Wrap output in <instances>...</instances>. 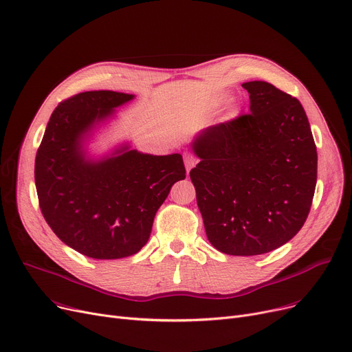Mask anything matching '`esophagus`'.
Returning a JSON list of instances; mask_svg holds the SVG:
<instances>
[{"mask_svg": "<svg viewBox=\"0 0 352 352\" xmlns=\"http://www.w3.org/2000/svg\"><path fill=\"white\" fill-rule=\"evenodd\" d=\"M184 162H186V168H187V174H190V171H191V168L195 165V158L192 157V155H190V154H186L184 155Z\"/></svg>", "mask_w": 352, "mask_h": 352, "instance_id": "1", "label": "esophagus"}]
</instances>
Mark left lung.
I'll return each mask as SVG.
<instances>
[{"label": "left lung", "instance_id": "obj_1", "mask_svg": "<svg viewBox=\"0 0 352 352\" xmlns=\"http://www.w3.org/2000/svg\"><path fill=\"white\" fill-rule=\"evenodd\" d=\"M250 112L206 129L190 171L208 241L256 256L283 246L311 211L318 154L300 102L263 80L241 85Z\"/></svg>", "mask_w": 352, "mask_h": 352}]
</instances>
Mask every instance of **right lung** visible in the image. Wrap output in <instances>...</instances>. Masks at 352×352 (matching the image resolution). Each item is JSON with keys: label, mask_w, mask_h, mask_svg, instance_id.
<instances>
[{"label": "right lung", "mask_w": 352, "mask_h": 352, "mask_svg": "<svg viewBox=\"0 0 352 352\" xmlns=\"http://www.w3.org/2000/svg\"><path fill=\"white\" fill-rule=\"evenodd\" d=\"M132 98L91 90L60 102L36 155L44 220L69 248L100 261L138 253L171 187L186 178L179 154L157 157L124 148L99 162L85 160L83 133Z\"/></svg>", "instance_id": "obj_1"}]
</instances>
